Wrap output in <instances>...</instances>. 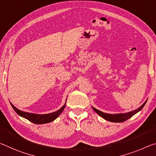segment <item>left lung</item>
I'll return each mask as SVG.
<instances>
[{
  "mask_svg": "<svg viewBox=\"0 0 156 156\" xmlns=\"http://www.w3.org/2000/svg\"><path fill=\"white\" fill-rule=\"evenodd\" d=\"M147 101H146L145 102L143 103V105L140 106L139 108H137V110H135L133 111H131V112H127V113H123V114H115V115H112V114H107L105 112H101V111L98 110L97 109L92 107V109L95 111V112L98 114V115H100L101 117L105 119V120L109 121V122H123L125 121L128 120V119H130V117H132L133 115H135L136 113H137L139 111L142 109L143 107H144V105L146 104Z\"/></svg>",
  "mask_w": 156,
  "mask_h": 156,
  "instance_id": "left-lung-1",
  "label": "left lung"
}]
</instances>
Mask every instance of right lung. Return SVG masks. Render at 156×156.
<instances>
[{
  "label": "right lung",
  "instance_id": "1",
  "mask_svg": "<svg viewBox=\"0 0 156 156\" xmlns=\"http://www.w3.org/2000/svg\"><path fill=\"white\" fill-rule=\"evenodd\" d=\"M10 104L12 105V108H13L14 111H15L19 115H20L21 117L29 120L30 122H33L34 123H36V124H43V123H47L53 122V121L55 120V119L58 118V116L60 115L62 112L64 110V109H65L66 106V103H65V105H64L60 110L56 111V112L46 114V115H37V114L23 112V111L17 109V108L16 107H14L11 103Z\"/></svg>",
  "mask_w": 156,
  "mask_h": 156
}]
</instances>
